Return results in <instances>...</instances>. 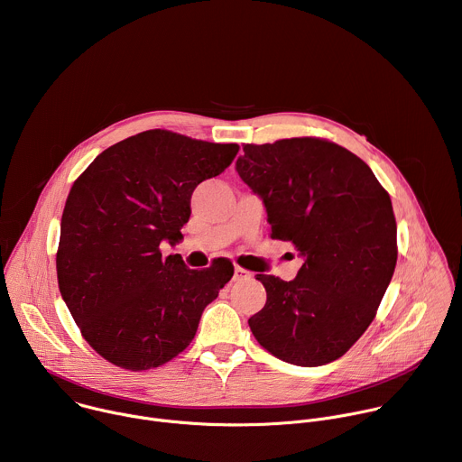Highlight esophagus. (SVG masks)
Listing matches in <instances>:
<instances>
[{
    "label": "esophagus",
    "instance_id": "34e87169",
    "mask_svg": "<svg viewBox=\"0 0 462 462\" xmlns=\"http://www.w3.org/2000/svg\"><path fill=\"white\" fill-rule=\"evenodd\" d=\"M250 278H252V273H248L246 269H243V267L234 269V282H245Z\"/></svg>",
    "mask_w": 462,
    "mask_h": 462
}]
</instances>
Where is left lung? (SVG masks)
Here are the masks:
<instances>
[{
	"label": "left lung",
	"instance_id": "8db88e82",
	"mask_svg": "<svg viewBox=\"0 0 462 462\" xmlns=\"http://www.w3.org/2000/svg\"><path fill=\"white\" fill-rule=\"evenodd\" d=\"M239 177L267 208L271 237L303 265L292 282L257 274L267 303L250 331L276 358L316 367L365 333L397 265L389 193L349 150L314 137L245 144Z\"/></svg>",
	"mask_w": 462,
	"mask_h": 462
}]
</instances>
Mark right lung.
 Returning a JSON list of instances; mask_svg holds the SVG:
<instances>
[{"label":"right lung","mask_w":462,"mask_h":462,"mask_svg":"<svg viewBox=\"0 0 462 462\" xmlns=\"http://www.w3.org/2000/svg\"><path fill=\"white\" fill-rule=\"evenodd\" d=\"M237 144L150 129L102 152L61 214L56 274L86 342L107 362L159 367L193 340L205 307L234 276L226 259L191 271L161 243L182 239L197 184L225 171Z\"/></svg>","instance_id":"right-lung-1"}]
</instances>
